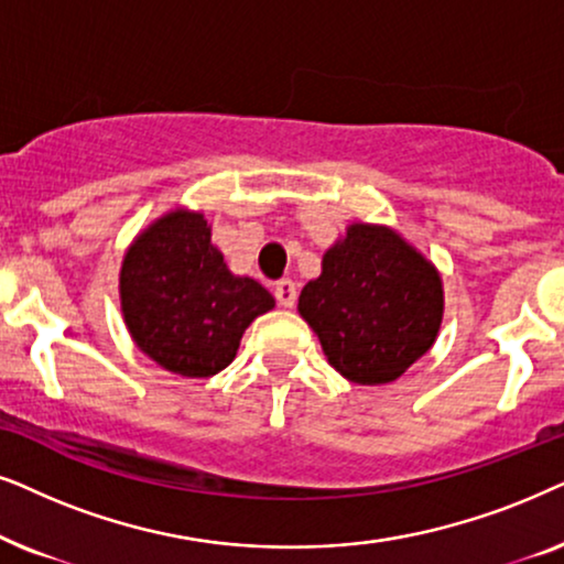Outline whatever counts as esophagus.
Masks as SVG:
<instances>
[{"mask_svg":"<svg viewBox=\"0 0 564 564\" xmlns=\"http://www.w3.org/2000/svg\"><path fill=\"white\" fill-rule=\"evenodd\" d=\"M273 294L278 299V304L291 310V306L296 304V283L291 281V278H281V281L273 286Z\"/></svg>","mask_w":564,"mask_h":564,"instance_id":"obj_1","label":"esophagus"}]
</instances>
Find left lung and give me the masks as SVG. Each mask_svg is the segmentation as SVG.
<instances>
[{
	"instance_id": "8db88e82",
	"label": "left lung",
	"mask_w": 564,
	"mask_h": 564,
	"mask_svg": "<svg viewBox=\"0 0 564 564\" xmlns=\"http://www.w3.org/2000/svg\"><path fill=\"white\" fill-rule=\"evenodd\" d=\"M299 314L335 371L352 384H389L425 356L444 319L438 270L394 229L350 224L306 283Z\"/></svg>"
}]
</instances>
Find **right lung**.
Returning a JSON list of instances; mask_svg holds the SVG:
<instances>
[{
  "label": "right lung",
  "instance_id": "1",
  "mask_svg": "<svg viewBox=\"0 0 564 564\" xmlns=\"http://www.w3.org/2000/svg\"><path fill=\"white\" fill-rule=\"evenodd\" d=\"M275 299L235 275L204 214H164L133 239L120 268V310L141 352L162 369L206 379L235 360L245 329Z\"/></svg>",
  "mask_w": 564,
  "mask_h": 564
}]
</instances>
